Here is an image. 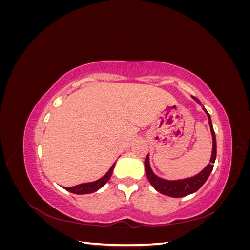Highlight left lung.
Returning <instances> with one entry per match:
<instances>
[{"label":"left lung","instance_id":"left-lung-1","mask_svg":"<svg viewBox=\"0 0 250 250\" xmlns=\"http://www.w3.org/2000/svg\"><path fill=\"white\" fill-rule=\"evenodd\" d=\"M192 98L199 105H201L200 101L197 99V98H195L193 96H192ZM201 107H202L203 111L207 113V116L208 118V125L210 128L211 140H213V148H211L209 163L199 173H197L194 176L186 177V178L173 179V180L165 179V178L157 176L156 174H154V172L152 171V169H151V166H150L149 154L146 156L145 170H146V175H147L149 183L157 192H160L166 196H169V197L180 198V197H185V196H188L190 194H193L196 191H198L199 188L203 186V184L208 180L211 170H213V168H214V164L216 161V154H217L216 135H215L213 124H211V119H210L209 113L208 112V110L206 108H204V106H202V105H201Z\"/></svg>","mask_w":250,"mask_h":250}]
</instances>
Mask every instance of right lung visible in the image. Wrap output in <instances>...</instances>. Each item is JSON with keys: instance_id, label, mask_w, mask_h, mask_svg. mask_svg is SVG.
<instances>
[{"instance_id": "1", "label": "right lung", "mask_w": 250, "mask_h": 250, "mask_svg": "<svg viewBox=\"0 0 250 250\" xmlns=\"http://www.w3.org/2000/svg\"><path fill=\"white\" fill-rule=\"evenodd\" d=\"M115 166H116V163H113L112 166L110 167V169L107 171V173L99 179H97L95 181H90V183L80 184V185L74 186V187H71V188L63 187L64 190L69 191L71 193H74V194H80V195L94 193V192L99 190V188H101L109 180L111 174H112V171H113V168H115Z\"/></svg>"}]
</instances>
